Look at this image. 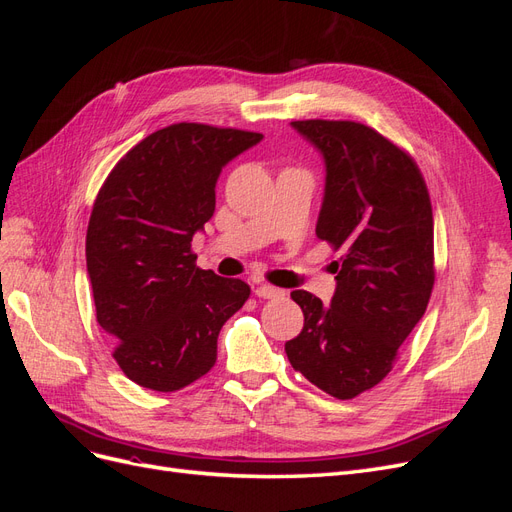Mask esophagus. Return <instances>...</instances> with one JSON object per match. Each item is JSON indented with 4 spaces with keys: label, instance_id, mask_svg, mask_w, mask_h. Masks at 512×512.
<instances>
[{
    "label": "esophagus",
    "instance_id": "34e87169",
    "mask_svg": "<svg viewBox=\"0 0 512 512\" xmlns=\"http://www.w3.org/2000/svg\"><path fill=\"white\" fill-rule=\"evenodd\" d=\"M254 292H256V297H260V299H280V297H284V290L275 288L271 284H260V286H256Z\"/></svg>",
    "mask_w": 512,
    "mask_h": 512
}]
</instances>
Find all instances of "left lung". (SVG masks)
Here are the masks:
<instances>
[{
	"instance_id": "1",
	"label": "left lung",
	"mask_w": 512,
	"mask_h": 512,
	"mask_svg": "<svg viewBox=\"0 0 512 512\" xmlns=\"http://www.w3.org/2000/svg\"><path fill=\"white\" fill-rule=\"evenodd\" d=\"M324 160L316 235L344 256L333 262L329 305L307 290L290 365L337 399L389 374L399 346L423 318L433 288V215L421 170L406 151L356 121H292Z\"/></svg>"
}]
</instances>
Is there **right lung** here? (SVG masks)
I'll return each mask as SVG.
<instances>
[{"mask_svg":"<svg viewBox=\"0 0 512 512\" xmlns=\"http://www.w3.org/2000/svg\"><path fill=\"white\" fill-rule=\"evenodd\" d=\"M262 134L175 123L143 138L106 177L87 228L96 318L132 382L170 393L215 365L224 322L250 286L194 265L192 237L215 211L222 168Z\"/></svg>","mask_w":512,"mask_h":512,"instance_id":"obj_1","label":"right lung"}]
</instances>
